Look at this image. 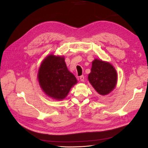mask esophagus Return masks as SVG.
Segmentation results:
<instances>
[{
	"label": "esophagus",
	"mask_w": 148,
	"mask_h": 148,
	"mask_svg": "<svg viewBox=\"0 0 148 148\" xmlns=\"http://www.w3.org/2000/svg\"><path fill=\"white\" fill-rule=\"evenodd\" d=\"M79 79H80V81L81 82H84V77L83 75H82V76H81V77H79Z\"/></svg>",
	"instance_id": "esophagus-1"
}]
</instances>
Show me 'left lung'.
I'll use <instances>...</instances> for the list:
<instances>
[{
	"mask_svg": "<svg viewBox=\"0 0 148 148\" xmlns=\"http://www.w3.org/2000/svg\"><path fill=\"white\" fill-rule=\"evenodd\" d=\"M88 78L98 94L106 96L112 91L117 84V71L109 62L96 59L92 62L91 73Z\"/></svg>",
	"mask_w": 148,
	"mask_h": 148,
	"instance_id": "left-lung-1",
	"label": "left lung"
}]
</instances>
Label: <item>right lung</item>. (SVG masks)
<instances>
[{"label": "right lung", "instance_id": "1", "mask_svg": "<svg viewBox=\"0 0 148 148\" xmlns=\"http://www.w3.org/2000/svg\"><path fill=\"white\" fill-rule=\"evenodd\" d=\"M40 86L46 95L56 100H62L68 95L77 79L68 70L64 56H48L44 59L38 70Z\"/></svg>", "mask_w": 148, "mask_h": 148}]
</instances>
